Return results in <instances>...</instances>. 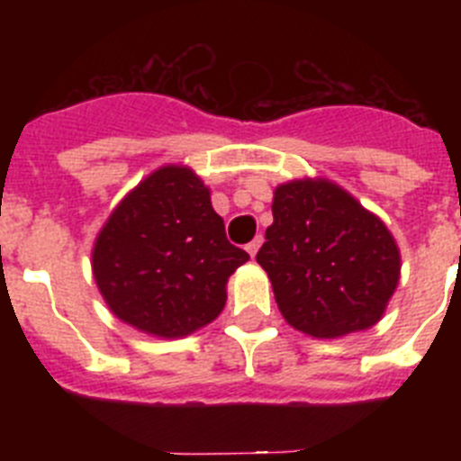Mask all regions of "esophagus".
I'll return each instance as SVG.
<instances>
[{"instance_id": "34e87169", "label": "esophagus", "mask_w": 461, "mask_h": 461, "mask_svg": "<svg viewBox=\"0 0 461 461\" xmlns=\"http://www.w3.org/2000/svg\"><path fill=\"white\" fill-rule=\"evenodd\" d=\"M260 244H263V240L260 238H256V240H251L249 244H247V251H249V256L251 258H254L256 254H258V249H260Z\"/></svg>"}]
</instances>
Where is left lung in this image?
<instances>
[{
  "mask_svg": "<svg viewBox=\"0 0 461 461\" xmlns=\"http://www.w3.org/2000/svg\"><path fill=\"white\" fill-rule=\"evenodd\" d=\"M272 217L256 260L291 328L339 339L383 319L402 254L381 217L325 177L276 186Z\"/></svg>",
  "mask_w": 461,
  "mask_h": 461,
  "instance_id": "left-lung-1",
  "label": "left lung"
}]
</instances>
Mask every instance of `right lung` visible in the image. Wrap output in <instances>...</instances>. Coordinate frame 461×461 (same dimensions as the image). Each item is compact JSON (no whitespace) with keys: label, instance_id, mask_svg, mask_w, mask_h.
Segmentation results:
<instances>
[{"label":"right lung","instance_id":"obj_1","mask_svg":"<svg viewBox=\"0 0 461 461\" xmlns=\"http://www.w3.org/2000/svg\"><path fill=\"white\" fill-rule=\"evenodd\" d=\"M247 260L226 240L210 186L182 164L142 177L92 247L94 281L110 312L158 339H180L217 319L228 276Z\"/></svg>","mask_w":461,"mask_h":461}]
</instances>
